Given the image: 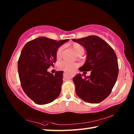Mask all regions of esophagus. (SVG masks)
Instances as JSON below:
<instances>
[{
    "mask_svg": "<svg viewBox=\"0 0 134 134\" xmlns=\"http://www.w3.org/2000/svg\"><path fill=\"white\" fill-rule=\"evenodd\" d=\"M63 77L66 79H71L72 77H74V74H69V73H67V72H64V73H63Z\"/></svg>",
    "mask_w": 134,
    "mask_h": 134,
    "instance_id": "1",
    "label": "esophagus"
}]
</instances>
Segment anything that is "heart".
Here are the masks:
<instances>
[{"instance_id":"heart-1","label":"heart","mask_w":134,"mask_h":134,"mask_svg":"<svg viewBox=\"0 0 134 134\" xmlns=\"http://www.w3.org/2000/svg\"><path fill=\"white\" fill-rule=\"evenodd\" d=\"M71 48L74 51L77 55H80L83 54L85 53V48L82 45L78 44V43H73L71 45ZM63 52V47L61 46L57 49L56 52V57L57 59L62 58ZM79 66V64L76 63L70 62L68 61H62L58 63V67L60 70L67 72H72L74 71L77 67Z\"/></svg>"}]
</instances>
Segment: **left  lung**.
Segmentation results:
<instances>
[{
    "instance_id": "left-lung-1",
    "label": "left lung",
    "mask_w": 134,
    "mask_h": 134,
    "mask_svg": "<svg viewBox=\"0 0 134 134\" xmlns=\"http://www.w3.org/2000/svg\"><path fill=\"white\" fill-rule=\"evenodd\" d=\"M72 41L82 45L87 51L86 62L79 68L80 71L84 73L91 71L89 76L78 74L72 79L76 94L86 102H101L110 94L118 76L116 53L107 42L96 35Z\"/></svg>"
}]
</instances>
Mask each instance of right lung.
<instances>
[{
	"label": "right lung",
	"instance_id": "obj_1",
	"mask_svg": "<svg viewBox=\"0 0 134 134\" xmlns=\"http://www.w3.org/2000/svg\"><path fill=\"white\" fill-rule=\"evenodd\" d=\"M68 40L39 37L25 45L18 60V70L22 88L38 105H45L57 98L61 93L63 71L55 75L47 69L56 62L58 47Z\"/></svg>",
	"mask_w": 134,
	"mask_h": 134
}]
</instances>
